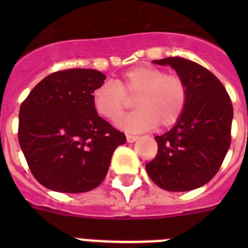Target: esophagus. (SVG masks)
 Listing matches in <instances>:
<instances>
[{"mask_svg": "<svg viewBox=\"0 0 248 248\" xmlns=\"http://www.w3.org/2000/svg\"><path fill=\"white\" fill-rule=\"evenodd\" d=\"M126 140H127V143H134L138 140V136L135 135H126Z\"/></svg>", "mask_w": 248, "mask_h": 248, "instance_id": "obj_1", "label": "esophagus"}]
</instances>
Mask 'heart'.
I'll use <instances>...</instances> for the list:
<instances>
[{
	"label": "heart",
	"instance_id": "b5f03b06",
	"mask_svg": "<svg viewBox=\"0 0 248 248\" xmlns=\"http://www.w3.org/2000/svg\"><path fill=\"white\" fill-rule=\"evenodd\" d=\"M135 97L136 110L124 117L118 127L141 132L155 126L169 128L177 124L186 107L188 90L184 79L153 65H138L120 76L116 82H104L93 93V105L99 116L116 122Z\"/></svg>",
	"mask_w": 248,
	"mask_h": 248
}]
</instances>
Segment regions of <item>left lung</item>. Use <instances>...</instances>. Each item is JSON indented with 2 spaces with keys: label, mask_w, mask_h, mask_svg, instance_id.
I'll use <instances>...</instances> for the list:
<instances>
[{
  "label": "left lung",
  "mask_w": 248,
  "mask_h": 248,
  "mask_svg": "<svg viewBox=\"0 0 248 248\" xmlns=\"http://www.w3.org/2000/svg\"><path fill=\"white\" fill-rule=\"evenodd\" d=\"M153 63L176 71L186 85L188 100L177 124L169 132L155 136L158 152L145 169L159 188L193 190L215 176L227 155L233 105L223 83L200 64L179 56Z\"/></svg>",
  "instance_id": "left-lung-1"
}]
</instances>
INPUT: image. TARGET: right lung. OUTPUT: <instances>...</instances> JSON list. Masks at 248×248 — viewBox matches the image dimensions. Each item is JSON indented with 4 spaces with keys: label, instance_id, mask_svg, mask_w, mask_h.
<instances>
[{
    "label": "right lung",
    "instance_id": "1",
    "mask_svg": "<svg viewBox=\"0 0 248 248\" xmlns=\"http://www.w3.org/2000/svg\"><path fill=\"white\" fill-rule=\"evenodd\" d=\"M107 78L95 69H67L45 77L20 105L17 138L31 172L46 188L83 193L108 172L124 132L103 120L93 93Z\"/></svg>",
    "mask_w": 248,
    "mask_h": 248
}]
</instances>
